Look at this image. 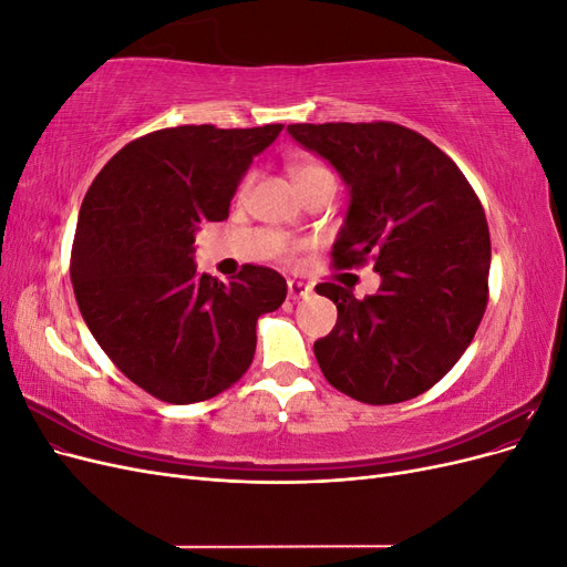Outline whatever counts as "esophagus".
Here are the masks:
<instances>
[{"label": "esophagus", "mask_w": 567, "mask_h": 567, "mask_svg": "<svg viewBox=\"0 0 567 567\" xmlns=\"http://www.w3.org/2000/svg\"><path fill=\"white\" fill-rule=\"evenodd\" d=\"M310 293H312L310 284H302V281H296V279L288 281V298L290 300H300V298H307Z\"/></svg>", "instance_id": "1"}]
</instances>
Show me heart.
I'll list each match as a JSON object with an SVG mask.
<instances>
[{"label": "heart", "instance_id": "b5f03b06", "mask_svg": "<svg viewBox=\"0 0 567 567\" xmlns=\"http://www.w3.org/2000/svg\"><path fill=\"white\" fill-rule=\"evenodd\" d=\"M319 173H329V169H323L321 165H298V167L293 169V179L300 182V179H305V177H312V175H319ZM248 184H250V179H246V182L241 184V192H246Z\"/></svg>", "mask_w": 567, "mask_h": 567}]
</instances>
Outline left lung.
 Segmentation results:
<instances>
[{"instance_id": "left-lung-1", "label": "left lung", "mask_w": 567, "mask_h": 567, "mask_svg": "<svg viewBox=\"0 0 567 567\" xmlns=\"http://www.w3.org/2000/svg\"><path fill=\"white\" fill-rule=\"evenodd\" d=\"M350 188L338 269L373 260L375 296L319 284L338 307L315 357L336 390L398 404L433 388L466 352L487 307L489 229L473 186L423 134L394 123L288 125Z\"/></svg>"}]
</instances>
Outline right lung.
<instances>
[{"mask_svg":"<svg viewBox=\"0 0 567 567\" xmlns=\"http://www.w3.org/2000/svg\"><path fill=\"white\" fill-rule=\"evenodd\" d=\"M284 125H182L120 148L82 200L71 281L84 323L132 383L169 404L215 398L248 371L255 323L286 279L246 265L221 284L198 274L196 231L229 217L252 158Z\"/></svg>","mask_w":567,"mask_h":567,"instance_id":"1","label":"right lung"}]
</instances>
